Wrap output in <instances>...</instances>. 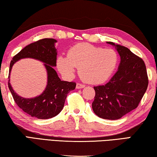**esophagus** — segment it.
I'll list each match as a JSON object with an SVG mask.
<instances>
[{
  "label": "esophagus",
  "instance_id": "esophagus-1",
  "mask_svg": "<svg viewBox=\"0 0 157 157\" xmlns=\"http://www.w3.org/2000/svg\"><path fill=\"white\" fill-rule=\"evenodd\" d=\"M76 87L77 89H81V88H84L85 87V86L83 84H81V83H76Z\"/></svg>",
  "mask_w": 157,
  "mask_h": 157
}]
</instances>
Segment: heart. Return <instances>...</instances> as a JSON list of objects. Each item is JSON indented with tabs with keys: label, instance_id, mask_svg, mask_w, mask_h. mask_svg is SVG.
I'll list each match as a JSON object with an SVG mask.
<instances>
[{
	"label": "heart",
	"instance_id": "b5f03b06",
	"mask_svg": "<svg viewBox=\"0 0 157 157\" xmlns=\"http://www.w3.org/2000/svg\"><path fill=\"white\" fill-rule=\"evenodd\" d=\"M119 60L117 52L91 44L82 43L72 47L67 57L59 56L57 67L67 78L73 76L74 67H78V75L90 84L105 82L116 70Z\"/></svg>",
	"mask_w": 157,
	"mask_h": 157
}]
</instances>
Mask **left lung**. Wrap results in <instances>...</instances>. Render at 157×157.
<instances>
[{
  "instance_id": "obj_1",
  "label": "left lung",
  "mask_w": 157,
  "mask_h": 157,
  "mask_svg": "<svg viewBox=\"0 0 157 157\" xmlns=\"http://www.w3.org/2000/svg\"><path fill=\"white\" fill-rule=\"evenodd\" d=\"M107 43L115 46L121 62L108 83L94 87L92 109L98 117L117 120L138 107L147 88L148 77L142 59L124 46Z\"/></svg>"
}]
</instances>
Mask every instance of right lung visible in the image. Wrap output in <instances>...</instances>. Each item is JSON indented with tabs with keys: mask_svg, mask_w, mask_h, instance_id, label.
Masks as SVG:
<instances>
[{
	"mask_svg": "<svg viewBox=\"0 0 157 157\" xmlns=\"http://www.w3.org/2000/svg\"><path fill=\"white\" fill-rule=\"evenodd\" d=\"M54 38H43L27 45L13 57L10 63V72L14 63L20 59L31 58L45 63L48 73V84L42 94L38 97L26 98L18 96L8 82V87L15 103L23 111L32 117L48 119L59 114L64 107L69 92L75 89L76 83L61 81L53 67L56 65L57 51Z\"/></svg>",
	"mask_w": 157,
	"mask_h": 157,
	"instance_id": "1",
	"label": "right lung"
}]
</instances>
